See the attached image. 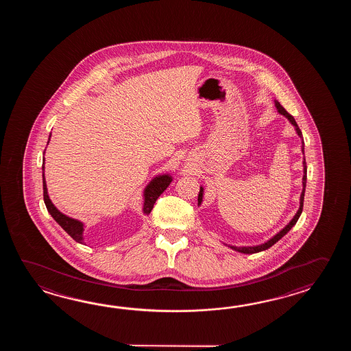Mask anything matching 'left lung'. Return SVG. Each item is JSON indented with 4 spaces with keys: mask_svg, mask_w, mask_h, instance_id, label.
I'll list each match as a JSON object with an SVG mask.
<instances>
[{
    "mask_svg": "<svg viewBox=\"0 0 351 351\" xmlns=\"http://www.w3.org/2000/svg\"><path fill=\"white\" fill-rule=\"evenodd\" d=\"M275 106L277 108V112H280L281 115H284L286 117L287 119L290 120V123H291L292 125L295 127L296 129V133H298V136L301 138V142H302V145H301V150H302V153H304V139H302V133H301V130H300V128H298V123L295 121L293 119V117L290 115L289 112L285 110L284 106L280 104L277 100H275ZM302 165H304V177H302V192H301V195H300V208H298V213L293 216L291 221H290V223L287 224L285 228H282L281 231L278 232L277 234H275L272 239H269L267 242H265V243H262V245H258V246H252V247H237V246H228L231 247L232 250H234V251H237V252H241V254H257V252H261V251H265V250H267L271 246H274L275 243H276L277 241H280V239L284 237L285 234L287 233V232L291 230L292 227L296 224L298 222V218L301 216V213H302V208H304V197H305V188H306V173H307V167H306L305 158H304V162H302ZM202 198H203V188L201 186V191H199V194H198V204H201Z\"/></svg>",
    "mask_w": 351,
    "mask_h": 351,
    "instance_id": "obj_1",
    "label": "left lung"
}]
</instances>
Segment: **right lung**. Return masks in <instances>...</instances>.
<instances>
[{
  "instance_id": "1",
  "label": "right lung",
  "mask_w": 351,
  "mask_h": 351,
  "mask_svg": "<svg viewBox=\"0 0 351 351\" xmlns=\"http://www.w3.org/2000/svg\"><path fill=\"white\" fill-rule=\"evenodd\" d=\"M44 168L45 167L43 165V171H44ZM171 182H172V177L169 174H162V176H158L156 178L152 179L149 184L145 186V189H144V206H143V212L145 215H149L152 209L154 207V203L157 201L158 197L165 192L168 186L171 184ZM43 186H44V202H45L46 208L49 210V213L64 228V231L69 233V236H71L76 242L84 243V237H82L84 224L77 219L65 216L64 213H61L59 209L53 206V202L49 198V194H47L44 172H43Z\"/></svg>"
}]
</instances>
